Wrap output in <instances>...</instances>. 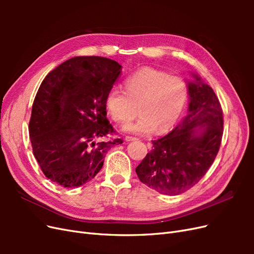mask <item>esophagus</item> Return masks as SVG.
Here are the masks:
<instances>
[{
    "instance_id": "obj_1",
    "label": "esophagus",
    "mask_w": 254,
    "mask_h": 254,
    "mask_svg": "<svg viewBox=\"0 0 254 254\" xmlns=\"http://www.w3.org/2000/svg\"><path fill=\"white\" fill-rule=\"evenodd\" d=\"M125 140H126L127 142H130V141H135V140H136V137H135V136H131V135H126V136H125Z\"/></svg>"
}]
</instances>
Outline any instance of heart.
<instances>
[{"mask_svg":"<svg viewBox=\"0 0 254 254\" xmlns=\"http://www.w3.org/2000/svg\"><path fill=\"white\" fill-rule=\"evenodd\" d=\"M126 91L111 88L106 95V108L119 123L139 119L124 126L137 134L162 133L178 121L188 98L187 82L180 76L168 75L153 67H142L125 81Z\"/></svg>","mask_w":254,"mask_h":254,"instance_id":"b5f03b06","label":"heart"}]
</instances>
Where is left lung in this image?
Instances as JSON below:
<instances>
[{
	"mask_svg": "<svg viewBox=\"0 0 254 254\" xmlns=\"http://www.w3.org/2000/svg\"><path fill=\"white\" fill-rule=\"evenodd\" d=\"M194 77L188 86L187 115L170 133L151 141L152 150L135 168L142 183L163 195H179L197 184L221 143L224 114L218 97L200 77Z\"/></svg>",
	"mask_w": 254,
	"mask_h": 254,
	"instance_id": "1",
	"label": "left lung"
}]
</instances>
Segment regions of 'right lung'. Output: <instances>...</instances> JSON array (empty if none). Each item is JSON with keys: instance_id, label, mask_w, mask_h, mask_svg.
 <instances>
[{"instance_id": "add662e5", "label": "right lung", "mask_w": 254, "mask_h": 254, "mask_svg": "<svg viewBox=\"0 0 254 254\" xmlns=\"http://www.w3.org/2000/svg\"><path fill=\"white\" fill-rule=\"evenodd\" d=\"M122 71L117 61L80 56L50 72L38 90L29 121L34 156L47 178L63 188L89 182L103 167L106 153L121 139L107 120L106 95Z\"/></svg>"}]
</instances>
